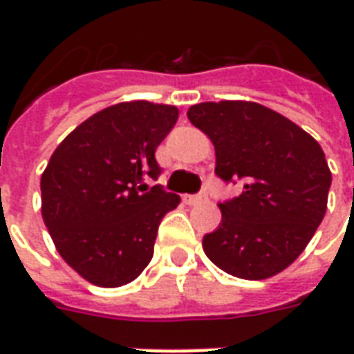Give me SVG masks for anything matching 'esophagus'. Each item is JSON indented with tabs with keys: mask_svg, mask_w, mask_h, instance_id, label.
<instances>
[{
	"mask_svg": "<svg viewBox=\"0 0 354 354\" xmlns=\"http://www.w3.org/2000/svg\"><path fill=\"white\" fill-rule=\"evenodd\" d=\"M184 201L187 205H199V203H205V201H207V195H205V193H199V195H185Z\"/></svg>",
	"mask_w": 354,
	"mask_h": 354,
	"instance_id": "34e87169",
	"label": "esophagus"
}]
</instances>
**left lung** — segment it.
Listing matches in <instances>:
<instances>
[{
    "mask_svg": "<svg viewBox=\"0 0 354 354\" xmlns=\"http://www.w3.org/2000/svg\"><path fill=\"white\" fill-rule=\"evenodd\" d=\"M187 117L214 144L216 174L245 180L203 237L225 273L261 281L294 263L326 214L332 172L319 142L281 113L246 100L201 102Z\"/></svg>",
    "mask_w": 354,
    "mask_h": 354,
    "instance_id": "1",
    "label": "left lung"
}]
</instances>
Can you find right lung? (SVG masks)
<instances>
[{"mask_svg": "<svg viewBox=\"0 0 354 354\" xmlns=\"http://www.w3.org/2000/svg\"><path fill=\"white\" fill-rule=\"evenodd\" d=\"M178 108L119 102L73 129L41 174V216L58 254L102 288L138 277L153 256L162 216L180 197L149 187L161 174L155 149L178 121Z\"/></svg>", "mask_w": 354, "mask_h": 354, "instance_id": "right-lung-1", "label": "right lung"}]
</instances>
